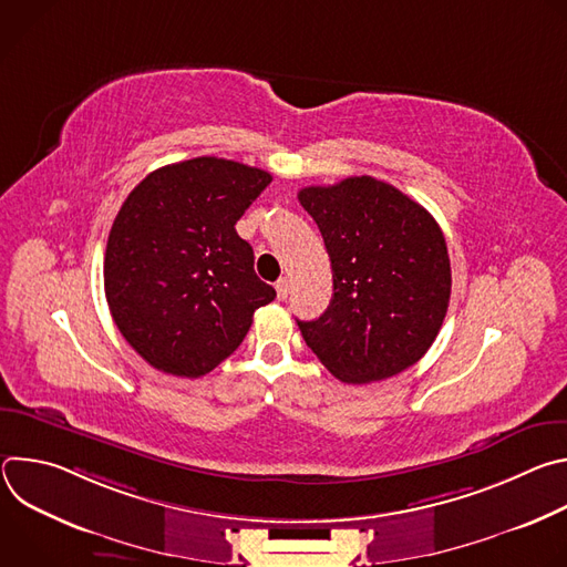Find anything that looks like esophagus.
Here are the masks:
<instances>
[{
  "label": "esophagus",
  "mask_w": 567,
  "mask_h": 567,
  "mask_svg": "<svg viewBox=\"0 0 567 567\" xmlns=\"http://www.w3.org/2000/svg\"><path fill=\"white\" fill-rule=\"evenodd\" d=\"M276 291H278V300H285L287 293H289V280H287V278H280V280L276 282Z\"/></svg>",
  "instance_id": "34e87169"
}]
</instances>
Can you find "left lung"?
Listing matches in <instances>:
<instances>
[{
	"mask_svg": "<svg viewBox=\"0 0 567 567\" xmlns=\"http://www.w3.org/2000/svg\"><path fill=\"white\" fill-rule=\"evenodd\" d=\"M298 202L318 224L334 280L326 313L298 320L305 343L343 383L381 381L417 363L451 298L435 217L368 175L302 188Z\"/></svg>",
	"mask_w": 567,
	"mask_h": 567,
	"instance_id": "left-lung-1",
	"label": "left lung"
}]
</instances>
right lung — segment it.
Wrapping results in <instances>:
<instances>
[{"label":"right lung","instance_id":"add662e5","mask_svg":"<svg viewBox=\"0 0 567 567\" xmlns=\"http://www.w3.org/2000/svg\"><path fill=\"white\" fill-rule=\"evenodd\" d=\"M269 184L260 168L197 156L150 173L123 202L107 237L105 296L118 332L152 368L208 374L276 298L235 230Z\"/></svg>","mask_w":567,"mask_h":567}]
</instances>
